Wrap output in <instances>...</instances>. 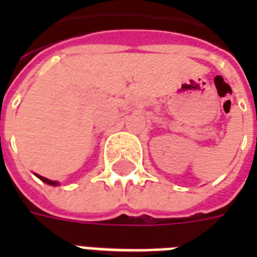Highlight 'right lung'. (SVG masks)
Instances as JSON below:
<instances>
[{
    "label": "right lung",
    "instance_id": "1",
    "mask_svg": "<svg viewBox=\"0 0 257 257\" xmlns=\"http://www.w3.org/2000/svg\"><path fill=\"white\" fill-rule=\"evenodd\" d=\"M36 176H37L38 179L41 180V181H44V183H46V184H49V185H58V183H57V181H53V180L45 179V177H42V176L37 175V173H36Z\"/></svg>",
    "mask_w": 257,
    "mask_h": 257
}]
</instances>
